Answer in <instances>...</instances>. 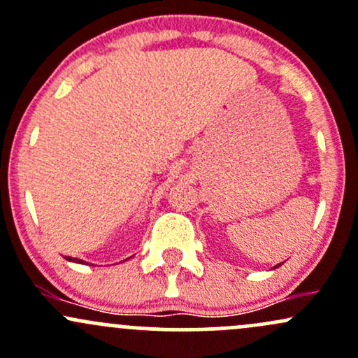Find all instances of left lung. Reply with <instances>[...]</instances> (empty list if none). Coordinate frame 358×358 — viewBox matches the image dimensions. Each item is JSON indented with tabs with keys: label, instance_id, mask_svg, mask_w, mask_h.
<instances>
[{
	"label": "left lung",
	"instance_id": "8db88e82",
	"mask_svg": "<svg viewBox=\"0 0 358 358\" xmlns=\"http://www.w3.org/2000/svg\"><path fill=\"white\" fill-rule=\"evenodd\" d=\"M277 266H278V265H277Z\"/></svg>",
	"mask_w": 358,
	"mask_h": 358
}]
</instances>
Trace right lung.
<instances>
[{
    "mask_svg": "<svg viewBox=\"0 0 358 358\" xmlns=\"http://www.w3.org/2000/svg\"><path fill=\"white\" fill-rule=\"evenodd\" d=\"M68 260H73V258H69V257H68ZM73 262H80V263H81V260H76V258H74Z\"/></svg>",
    "mask_w": 358,
    "mask_h": 358,
    "instance_id": "right-lung-1",
    "label": "right lung"
}]
</instances>
